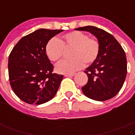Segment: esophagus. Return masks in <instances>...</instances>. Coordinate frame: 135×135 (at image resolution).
I'll return each instance as SVG.
<instances>
[{
    "instance_id": "obj_1",
    "label": "esophagus",
    "mask_w": 135,
    "mask_h": 135,
    "mask_svg": "<svg viewBox=\"0 0 135 135\" xmlns=\"http://www.w3.org/2000/svg\"><path fill=\"white\" fill-rule=\"evenodd\" d=\"M75 75V74H64V76L65 77H71V76H74Z\"/></svg>"
}]
</instances>
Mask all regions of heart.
<instances>
[{"instance_id":"heart-1","label":"heart","mask_w":135,"mask_h":135,"mask_svg":"<svg viewBox=\"0 0 135 135\" xmlns=\"http://www.w3.org/2000/svg\"><path fill=\"white\" fill-rule=\"evenodd\" d=\"M65 49H71V59L60 61L55 66L59 74H72L80 69L84 63H93L99 56L100 45L98 41L84 33L74 31L66 33L61 40L51 38L45 45V53L50 60L57 61L61 58Z\"/></svg>"}]
</instances>
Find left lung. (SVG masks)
<instances>
[{"label": "left lung", "mask_w": 135, "mask_h": 135, "mask_svg": "<svg viewBox=\"0 0 135 135\" xmlns=\"http://www.w3.org/2000/svg\"><path fill=\"white\" fill-rule=\"evenodd\" d=\"M75 29L90 32L100 45L97 59L84 71L88 80L82 88L83 94L96 101L113 98L122 88L127 75L125 51L111 33L102 28L87 26Z\"/></svg>", "instance_id": "obj_1"}]
</instances>
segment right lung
Returning <instances> with one entry per match:
<instances>
[{
  "instance_id": "obj_1",
  "label": "right lung",
  "mask_w": 135,
  "mask_h": 135,
  "mask_svg": "<svg viewBox=\"0 0 135 135\" xmlns=\"http://www.w3.org/2000/svg\"><path fill=\"white\" fill-rule=\"evenodd\" d=\"M62 29L40 28L20 39L8 58L9 84L15 94L30 104L51 100L59 89L63 75L54 74L45 53V45Z\"/></svg>"
}]
</instances>
